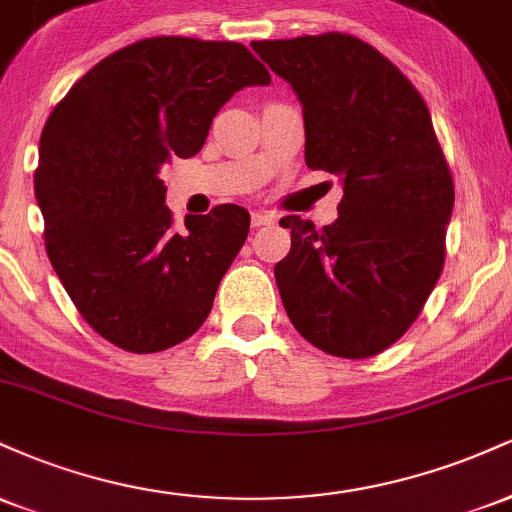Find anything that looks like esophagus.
Masks as SVG:
<instances>
[{
	"label": "esophagus",
	"instance_id": "obj_1",
	"mask_svg": "<svg viewBox=\"0 0 512 512\" xmlns=\"http://www.w3.org/2000/svg\"><path fill=\"white\" fill-rule=\"evenodd\" d=\"M276 221V214L274 211H255L252 214V226L260 228V226H269V223Z\"/></svg>",
	"mask_w": 512,
	"mask_h": 512
}]
</instances>
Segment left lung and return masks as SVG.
I'll list each match as a JSON object with an SVG mask.
<instances>
[{
  "mask_svg": "<svg viewBox=\"0 0 512 512\" xmlns=\"http://www.w3.org/2000/svg\"><path fill=\"white\" fill-rule=\"evenodd\" d=\"M303 105L305 163L339 175V219L284 216L274 279L286 315L325 354L368 358L414 325L445 262L455 185L431 113L373 45L346 33L255 40Z\"/></svg>",
  "mask_w": 512,
  "mask_h": 512,
  "instance_id": "obj_1",
  "label": "left lung"
}]
</instances>
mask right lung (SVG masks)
<instances>
[{
  "label": "right lung",
  "instance_id": "1",
  "mask_svg": "<svg viewBox=\"0 0 512 512\" xmlns=\"http://www.w3.org/2000/svg\"><path fill=\"white\" fill-rule=\"evenodd\" d=\"M269 81L245 45L161 35L108 55L55 105L33 178L45 250L110 344L156 354L209 317L250 214L219 204L178 231L158 173L202 149L233 93Z\"/></svg>",
  "mask_w": 512,
  "mask_h": 512
}]
</instances>
